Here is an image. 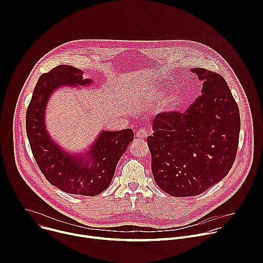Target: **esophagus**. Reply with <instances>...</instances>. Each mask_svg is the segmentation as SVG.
Returning a JSON list of instances; mask_svg holds the SVG:
<instances>
[{
	"mask_svg": "<svg viewBox=\"0 0 263 263\" xmlns=\"http://www.w3.org/2000/svg\"><path fill=\"white\" fill-rule=\"evenodd\" d=\"M146 136H147V132H146V130L143 129V128L138 129V131L136 132V135H135V137L138 138V139H143V138H145Z\"/></svg>",
	"mask_w": 263,
	"mask_h": 263,
	"instance_id": "1",
	"label": "esophagus"
}]
</instances>
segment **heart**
I'll return each mask as SVG.
<instances>
[{
	"label": "heart",
	"instance_id": "obj_1",
	"mask_svg": "<svg viewBox=\"0 0 263 263\" xmlns=\"http://www.w3.org/2000/svg\"><path fill=\"white\" fill-rule=\"evenodd\" d=\"M161 96H162V91L161 90H155V91L152 92V98L154 100L159 99ZM177 105H178V97L176 95H170L160 104L161 109L163 111H165V112L174 111L177 108Z\"/></svg>",
	"mask_w": 263,
	"mask_h": 263
}]
</instances>
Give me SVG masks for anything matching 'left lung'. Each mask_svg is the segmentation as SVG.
Wrapping results in <instances>:
<instances>
[{
	"label": "left lung",
	"mask_w": 263,
	"mask_h": 263,
	"mask_svg": "<svg viewBox=\"0 0 263 263\" xmlns=\"http://www.w3.org/2000/svg\"><path fill=\"white\" fill-rule=\"evenodd\" d=\"M192 71L203 81L202 95L184 114L157 115L147 137L154 180L173 197L198 196L219 182L238 147L239 110L227 82L206 68Z\"/></svg>",
	"instance_id": "left-lung-1"
}]
</instances>
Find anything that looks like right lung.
Masks as SVG:
<instances>
[{
    "instance_id": "1",
    "label": "right lung",
    "mask_w": 263,
    "mask_h": 263,
    "mask_svg": "<svg viewBox=\"0 0 263 263\" xmlns=\"http://www.w3.org/2000/svg\"><path fill=\"white\" fill-rule=\"evenodd\" d=\"M91 83L90 79H83L81 69L58 65L37 81L26 114L30 146L46 179L64 193L88 197L103 193L110 185L119 160L133 140V130L102 131L86 153L72 155L51 138L45 115L48 101L57 88Z\"/></svg>"
}]
</instances>
